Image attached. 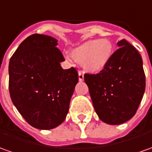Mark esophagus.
Segmentation results:
<instances>
[{"label": "esophagus", "instance_id": "obj_1", "mask_svg": "<svg viewBox=\"0 0 152 152\" xmlns=\"http://www.w3.org/2000/svg\"><path fill=\"white\" fill-rule=\"evenodd\" d=\"M78 78H79V80L80 81H83L84 80V73L83 72H78Z\"/></svg>", "mask_w": 152, "mask_h": 152}]
</instances>
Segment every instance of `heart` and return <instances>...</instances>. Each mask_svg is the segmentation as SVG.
<instances>
[{
    "label": "heart",
    "mask_w": 152,
    "mask_h": 152,
    "mask_svg": "<svg viewBox=\"0 0 152 152\" xmlns=\"http://www.w3.org/2000/svg\"><path fill=\"white\" fill-rule=\"evenodd\" d=\"M114 53V46L107 39L90 40L72 50V58L82 62L83 68L91 73L102 72L109 65Z\"/></svg>",
    "instance_id": "obj_1"
}]
</instances>
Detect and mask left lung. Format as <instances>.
<instances>
[{
	"instance_id": "1",
	"label": "left lung",
	"mask_w": 152,
	"mask_h": 152,
	"mask_svg": "<svg viewBox=\"0 0 152 152\" xmlns=\"http://www.w3.org/2000/svg\"><path fill=\"white\" fill-rule=\"evenodd\" d=\"M109 65L96 75L85 74L93 106L99 118L120 125L136 114L145 88L141 55L127 41L117 42Z\"/></svg>"
}]
</instances>
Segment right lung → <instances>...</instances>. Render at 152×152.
<instances>
[{
  "label": "right lung",
  "mask_w": 152,
  "mask_h": 152,
  "mask_svg": "<svg viewBox=\"0 0 152 152\" xmlns=\"http://www.w3.org/2000/svg\"><path fill=\"white\" fill-rule=\"evenodd\" d=\"M57 40L33 34L9 62V91L14 106L31 126L50 130L65 121L78 82L75 68L64 70Z\"/></svg>",
  "instance_id": "1"
}]
</instances>
